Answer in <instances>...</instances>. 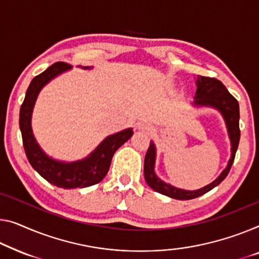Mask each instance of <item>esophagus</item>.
Segmentation results:
<instances>
[{"label": "esophagus", "instance_id": "34e87169", "mask_svg": "<svg viewBox=\"0 0 259 259\" xmlns=\"http://www.w3.org/2000/svg\"><path fill=\"white\" fill-rule=\"evenodd\" d=\"M138 129H140V130L142 129V130H143V129H144V128H143V126H142V125H138Z\"/></svg>", "mask_w": 259, "mask_h": 259}]
</instances>
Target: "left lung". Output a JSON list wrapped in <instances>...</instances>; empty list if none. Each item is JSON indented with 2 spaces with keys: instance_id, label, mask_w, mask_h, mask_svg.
Segmentation results:
<instances>
[{
  "instance_id": "8db88e82",
  "label": "left lung",
  "mask_w": 259,
  "mask_h": 259,
  "mask_svg": "<svg viewBox=\"0 0 259 259\" xmlns=\"http://www.w3.org/2000/svg\"><path fill=\"white\" fill-rule=\"evenodd\" d=\"M195 101L193 105L196 107H210L219 110L225 118L227 130L230 138L231 144V156L227 167L223 169L221 175L216 178L213 183L204 186L196 191H186L177 188L172 185L166 184L165 181L159 179L154 173V163H156V145L153 142H150L148 152L145 154L144 159V178L150 187L160 194H164L169 198L177 200H191L195 199L204 193L213 190L222 183L234 163L235 154H236L238 143H240L241 131H240V106L237 100L234 98L227 90L225 84L221 81L215 78H208V76L198 75L196 79V92Z\"/></svg>"
}]
</instances>
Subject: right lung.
<instances>
[{"label":"right lung","mask_w":259,"mask_h":259,"mask_svg":"<svg viewBox=\"0 0 259 259\" xmlns=\"http://www.w3.org/2000/svg\"><path fill=\"white\" fill-rule=\"evenodd\" d=\"M69 68H72L71 65L59 61L51 65L39 75L34 76L26 91L25 99L19 110V128L22 133L23 146L31 166L50 184L65 190L83 188L100 183L109 171L114 153L119 146L130 140L134 134L133 129L129 128L110 135L101 142V144L90 156L72 163L53 159L40 149L31 128V115L34 102L46 83L63 72L68 71ZM82 68L88 69L92 67Z\"/></svg>","instance_id":"right-lung-1"}]
</instances>
